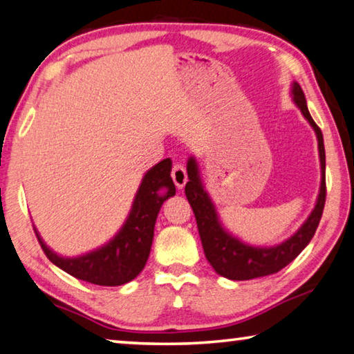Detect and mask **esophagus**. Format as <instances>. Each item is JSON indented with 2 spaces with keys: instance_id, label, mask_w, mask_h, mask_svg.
Wrapping results in <instances>:
<instances>
[{
  "instance_id": "esophagus-1",
  "label": "esophagus",
  "mask_w": 354,
  "mask_h": 354,
  "mask_svg": "<svg viewBox=\"0 0 354 354\" xmlns=\"http://www.w3.org/2000/svg\"><path fill=\"white\" fill-rule=\"evenodd\" d=\"M171 177H172V180H174V183H176V187L178 189H182L185 185H187V182H188L187 171H185V167L182 165H174L172 166Z\"/></svg>"
}]
</instances>
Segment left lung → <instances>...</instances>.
I'll return each mask as SVG.
<instances>
[{"label":"left lung","instance_id":"1","mask_svg":"<svg viewBox=\"0 0 354 354\" xmlns=\"http://www.w3.org/2000/svg\"><path fill=\"white\" fill-rule=\"evenodd\" d=\"M292 94L293 102L297 103L301 113L308 119L312 129L315 130L318 139V153H320L322 183L317 204L309 218L306 219V223L295 232L290 239L282 241L281 245L270 248L249 246L246 243L235 239V236H232L223 227V224L219 223L215 205H213L210 196L207 194L204 185H202L199 167L194 156H189L188 160L187 171L189 182L185 187V194H187V199L194 212L202 248H204L205 257L213 266V270L219 276L227 277V279L249 281L254 279V277L274 274L277 271H281L283 266H287L292 260L297 259L298 254L309 245L322 219L324 201H326V177H324L326 156H324L323 135L318 125L314 122V119H312L308 103H306L304 92L297 81L292 84Z\"/></svg>","mask_w":354,"mask_h":354}]
</instances>
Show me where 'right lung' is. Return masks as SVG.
<instances>
[{
  "instance_id": "right-lung-1",
  "label": "right lung",
  "mask_w": 354,
  "mask_h": 354,
  "mask_svg": "<svg viewBox=\"0 0 354 354\" xmlns=\"http://www.w3.org/2000/svg\"><path fill=\"white\" fill-rule=\"evenodd\" d=\"M171 167V160L166 158L147 171L122 229L111 241L95 251L72 259L61 257L45 245L34 229L45 256L66 273L95 286L115 287L135 279L149 259L160 208L167 198L176 194Z\"/></svg>"
}]
</instances>
